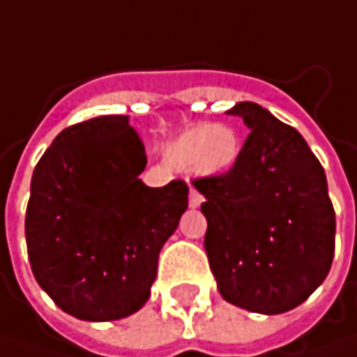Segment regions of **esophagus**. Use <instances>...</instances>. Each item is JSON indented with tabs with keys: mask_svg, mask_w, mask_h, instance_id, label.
I'll use <instances>...</instances> for the list:
<instances>
[{
	"mask_svg": "<svg viewBox=\"0 0 357 357\" xmlns=\"http://www.w3.org/2000/svg\"><path fill=\"white\" fill-rule=\"evenodd\" d=\"M202 202H204L202 194H197L194 188H192V190H190V208H199Z\"/></svg>",
	"mask_w": 357,
	"mask_h": 357,
	"instance_id": "1",
	"label": "esophagus"
}]
</instances>
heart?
Returning a JSON list of instances; mask_svg holds the SVG:
<instances>
[{"label":"heart","instance_id":"heart-1","mask_svg":"<svg viewBox=\"0 0 357 357\" xmlns=\"http://www.w3.org/2000/svg\"><path fill=\"white\" fill-rule=\"evenodd\" d=\"M240 153V133L229 123H197L165 148V160L178 169H192L199 178H215L227 174Z\"/></svg>","mask_w":357,"mask_h":357}]
</instances>
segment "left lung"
<instances>
[{
    "label": "left lung",
    "instance_id": "obj_1",
    "mask_svg": "<svg viewBox=\"0 0 357 357\" xmlns=\"http://www.w3.org/2000/svg\"><path fill=\"white\" fill-rule=\"evenodd\" d=\"M252 130L238 163L194 179L206 197V252L225 302L284 314L326 280L335 248V213L324 167L298 130L252 101L229 112Z\"/></svg>",
    "mask_w": 357,
    "mask_h": 357
}]
</instances>
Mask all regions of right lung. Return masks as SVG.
I'll return each instance as SVG.
<instances>
[{"mask_svg":"<svg viewBox=\"0 0 357 357\" xmlns=\"http://www.w3.org/2000/svg\"><path fill=\"white\" fill-rule=\"evenodd\" d=\"M146 148L128 116L66 128L31 176L25 241L31 271L57 307L112 321L148 302L163 243L188 209V185L148 188Z\"/></svg>","mask_w":357,"mask_h":357,"instance_id":"1","label":"right lung"}]
</instances>
